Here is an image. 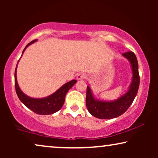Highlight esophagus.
Wrapping results in <instances>:
<instances>
[{
	"instance_id": "esophagus-1",
	"label": "esophagus",
	"mask_w": 158,
	"mask_h": 158,
	"mask_svg": "<svg viewBox=\"0 0 158 158\" xmlns=\"http://www.w3.org/2000/svg\"><path fill=\"white\" fill-rule=\"evenodd\" d=\"M86 77V75L83 73H80L77 75V80H83Z\"/></svg>"
}]
</instances>
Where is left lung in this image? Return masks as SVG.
Segmentation results:
<instances>
[{"instance_id": "8db88e82", "label": "left lung", "mask_w": 158, "mask_h": 158, "mask_svg": "<svg viewBox=\"0 0 158 158\" xmlns=\"http://www.w3.org/2000/svg\"><path fill=\"white\" fill-rule=\"evenodd\" d=\"M131 62L133 73V80L129 90L124 96L114 101H97L94 98L89 86L86 90V106L90 114L101 119H111L118 117L124 113L132 103L137 96L139 86V75L138 62L133 52H127L122 55Z\"/></svg>"}]
</instances>
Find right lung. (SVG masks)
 Instances as JSON below:
<instances>
[{
	"label": "right lung",
	"mask_w": 158,
	"mask_h": 158,
	"mask_svg": "<svg viewBox=\"0 0 158 158\" xmlns=\"http://www.w3.org/2000/svg\"><path fill=\"white\" fill-rule=\"evenodd\" d=\"M35 42L36 40H34L29 43L23 49L22 54L29 45ZM76 82L77 81L75 80L68 82L62 85L55 93H54L52 95L44 98H32L26 96L19 88L16 79V68L15 70V88H16V92L19 98L27 108L31 109L34 113L40 114V115L52 114L59 111L64 104V97L67 92L72 88V86L75 85V83H76Z\"/></svg>",
	"instance_id": "obj_1"
}]
</instances>
